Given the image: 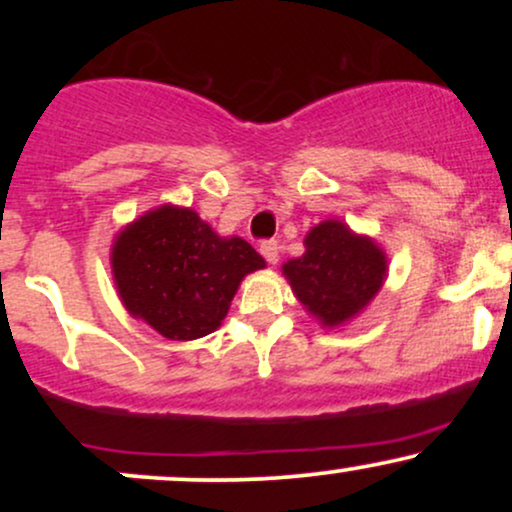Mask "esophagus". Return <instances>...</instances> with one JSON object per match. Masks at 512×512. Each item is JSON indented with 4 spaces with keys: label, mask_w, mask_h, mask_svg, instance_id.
Returning a JSON list of instances; mask_svg holds the SVG:
<instances>
[{
    "label": "esophagus",
    "mask_w": 512,
    "mask_h": 512,
    "mask_svg": "<svg viewBox=\"0 0 512 512\" xmlns=\"http://www.w3.org/2000/svg\"><path fill=\"white\" fill-rule=\"evenodd\" d=\"M260 252L269 264H276V260H279V243H276V240H264L260 245Z\"/></svg>",
    "instance_id": "1"
}]
</instances>
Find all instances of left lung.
Instances as JSON below:
<instances>
[{
	"instance_id": "obj_1",
	"label": "left lung",
	"mask_w": 512,
	"mask_h": 512,
	"mask_svg": "<svg viewBox=\"0 0 512 512\" xmlns=\"http://www.w3.org/2000/svg\"><path fill=\"white\" fill-rule=\"evenodd\" d=\"M305 252L281 264L293 296L322 327L349 325L378 296L387 279V255L375 238L325 219L303 238Z\"/></svg>"
}]
</instances>
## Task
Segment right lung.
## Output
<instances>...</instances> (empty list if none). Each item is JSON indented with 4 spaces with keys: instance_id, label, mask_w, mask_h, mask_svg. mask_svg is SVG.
<instances>
[{
    "instance_id": "1",
    "label": "right lung",
    "mask_w": 512,
    "mask_h": 512,
    "mask_svg": "<svg viewBox=\"0 0 512 512\" xmlns=\"http://www.w3.org/2000/svg\"><path fill=\"white\" fill-rule=\"evenodd\" d=\"M264 264L243 238L219 236L195 209L178 204H161L127 223L110 248L125 310L170 342L219 330L240 281Z\"/></svg>"
}]
</instances>
